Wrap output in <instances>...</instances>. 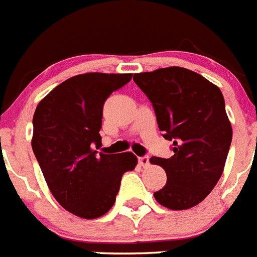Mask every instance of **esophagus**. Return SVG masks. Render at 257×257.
Instances as JSON below:
<instances>
[{
    "label": "esophagus",
    "mask_w": 257,
    "mask_h": 257,
    "mask_svg": "<svg viewBox=\"0 0 257 257\" xmlns=\"http://www.w3.org/2000/svg\"><path fill=\"white\" fill-rule=\"evenodd\" d=\"M139 164H140L141 167H148V165H149V157L148 156L139 157Z\"/></svg>",
    "instance_id": "obj_1"
}]
</instances>
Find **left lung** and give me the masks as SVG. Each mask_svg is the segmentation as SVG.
Returning a JSON list of instances; mask_svg holds the SVG:
<instances>
[{
    "label": "left lung",
    "instance_id": "left-lung-1",
    "mask_svg": "<svg viewBox=\"0 0 257 257\" xmlns=\"http://www.w3.org/2000/svg\"><path fill=\"white\" fill-rule=\"evenodd\" d=\"M133 81L152 102L164 139L173 141V156L151 157L167 173L165 187L153 196L173 211L195 207L221 177L231 147L223 93L199 73L180 66L136 73Z\"/></svg>",
    "mask_w": 257,
    "mask_h": 257
}]
</instances>
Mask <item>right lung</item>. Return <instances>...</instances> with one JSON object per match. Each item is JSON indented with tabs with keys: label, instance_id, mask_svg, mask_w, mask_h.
Returning <instances> with one entry per match:
<instances>
[{
	"label": "right lung",
	"instance_id": "add662e5",
	"mask_svg": "<svg viewBox=\"0 0 257 257\" xmlns=\"http://www.w3.org/2000/svg\"><path fill=\"white\" fill-rule=\"evenodd\" d=\"M132 74L85 73L70 77L40 101L32 148L52 195L70 213L97 219L113 207L121 177L133 171L131 152L97 155L102 106Z\"/></svg>",
	"mask_w": 257,
	"mask_h": 257
}]
</instances>
